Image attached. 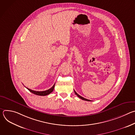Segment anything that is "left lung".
Segmentation results:
<instances>
[{
    "mask_svg": "<svg viewBox=\"0 0 135 135\" xmlns=\"http://www.w3.org/2000/svg\"><path fill=\"white\" fill-rule=\"evenodd\" d=\"M74 92H75V94H76L77 95H78V97H79L80 98H81V99H82V100H85V101H89V102H90L91 100H89V99H85V98H83V97H82V96H81V95H80L79 94H78L77 93V92L74 90Z\"/></svg>",
    "mask_w": 135,
    "mask_h": 135,
    "instance_id": "1",
    "label": "left lung"
}]
</instances>
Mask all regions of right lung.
<instances>
[{"label": "right lung", "instance_id": "add662e5", "mask_svg": "<svg viewBox=\"0 0 135 135\" xmlns=\"http://www.w3.org/2000/svg\"><path fill=\"white\" fill-rule=\"evenodd\" d=\"M54 85H55V84L53 85V86L50 88V89L49 90H47L46 91H34V90H32L28 88H26L30 92H32V93L35 94H36V95H48L50 93H51L52 92H53V90H54Z\"/></svg>", "mask_w": 135, "mask_h": 135}]
</instances>
